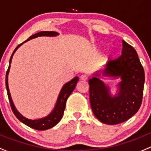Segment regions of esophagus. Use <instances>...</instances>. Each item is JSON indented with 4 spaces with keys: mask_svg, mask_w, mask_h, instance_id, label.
Returning a JSON list of instances; mask_svg holds the SVG:
<instances>
[{
    "mask_svg": "<svg viewBox=\"0 0 151 151\" xmlns=\"http://www.w3.org/2000/svg\"><path fill=\"white\" fill-rule=\"evenodd\" d=\"M88 79V77L86 75H85V74H83V75L81 76V80L83 81H87Z\"/></svg>",
    "mask_w": 151,
    "mask_h": 151,
    "instance_id": "1",
    "label": "esophagus"
}]
</instances>
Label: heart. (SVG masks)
<instances>
[{
  "label": "heart",
  "instance_id": "heart-1",
  "mask_svg": "<svg viewBox=\"0 0 151 151\" xmlns=\"http://www.w3.org/2000/svg\"><path fill=\"white\" fill-rule=\"evenodd\" d=\"M103 59H104V60L108 59V55H104V56H103Z\"/></svg>",
  "mask_w": 151,
  "mask_h": 151
}]
</instances>
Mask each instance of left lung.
I'll list each match as a JSON object with an SVG mask.
<instances>
[{
    "label": "left lung",
    "instance_id": "left-lung-1",
    "mask_svg": "<svg viewBox=\"0 0 151 151\" xmlns=\"http://www.w3.org/2000/svg\"><path fill=\"white\" fill-rule=\"evenodd\" d=\"M122 43V55L116 60L108 61L103 70L96 71L89 80L92 112L99 121L108 125L131 118L140 108L143 97L145 70L135 49L124 40ZM101 75L121 79L115 96L100 79Z\"/></svg>",
    "mask_w": 151,
    "mask_h": 151
}]
</instances>
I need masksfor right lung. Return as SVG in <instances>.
Returning a JSON list of instances; mask_svg holds the SVG:
<instances>
[{
    "label": "right lung",
    "instance_id": "add662e5",
    "mask_svg": "<svg viewBox=\"0 0 151 151\" xmlns=\"http://www.w3.org/2000/svg\"><path fill=\"white\" fill-rule=\"evenodd\" d=\"M59 35V33H57L55 32H40L38 33L35 34V35H32L25 41H24L23 43H22L21 44L17 46L16 49L13 51V54H12L11 57H10V59H9V68L7 69V71H6V91H7V95L8 98H9V101L10 103V106H11L12 111H13V114H15V116L19 119L22 123H23L24 124H25L26 126H29L31 128L37 130H47L49 129L50 128H52L53 126H55L57 123H59V121L62 119V116H63L64 111H65V104H66V101H67L68 96L71 94V92L74 91V89H75L76 85H77V83L78 81V77H75L70 81L69 82L66 83L65 84H64V86H62V89H61L60 92H59V95L58 96V99H57L56 103H55V105L54 107L53 110L51 111L50 114H48L47 116H44L43 118H40V119H28V118L25 117L24 116L20 114L17 109L16 108L14 105V103L13 101V99L11 98V95H10V92H9V86H8V74L9 72V68H10V64H11L12 59H13V56L14 55V53L16 52V51L18 50V48H19L23 43H25V42L28 41V40H32V39L36 38L37 37H41V36H45V37H55Z\"/></svg>",
    "mask_w": 151,
    "mask_h": 151
}]
</instances>
